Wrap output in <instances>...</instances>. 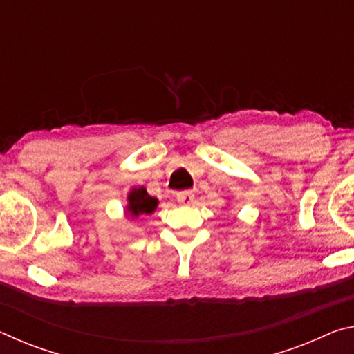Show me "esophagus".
Returning <instances> with one entry per match:
<instances>
[{"label":"esophagus","instance_id":"34e87169","mask_svg":"<svg viewBox=\"0 0 354 354\" xmlns=\"http://www.w3.org/2000/svg\"><path fill=\"white\" fill-rule=\"evenodd\" d=\"M176 200H178L179 205L189 206V205H192V201H194V194H192V192H189V190L179 192V194H176Z\"/></svg>","mask_w":354,"mask_h":354}]
</instances>
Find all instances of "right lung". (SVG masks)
<instances>
[{
	"label": "right lung",
	"mask_w": 354,
	"mask_h": 354,
	"mask_svg": "<svg viewBox=\"0 0 354 354\" xmlns=\"http://www.w3.org/2000/svg\"><path fill=\"white\" fill-rule=\"evenodd\" d=\"M128 205L124 206V218L136 220L140 215H149L158 209L159 200L154 198L143 187H133L128 194Z\"/></svg>",
	"instance_id": "add662e5"
}]
</instances>
